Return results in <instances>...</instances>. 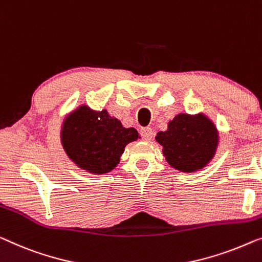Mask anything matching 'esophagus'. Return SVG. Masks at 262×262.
I'll use <instances>...</instances> for the list:
<instances>
[{"label":"esophagus","instance_id":"1","mask_svg":"<svg viewBox=\"0 0 262 262\" xmlns=\"http://www.w3.org/2000/svg\"><path fill=\"white\" fill-rule=\"evenodd\" d=\"M141 136H142V139L144 140V141H150L151 138H153V130H151V128H149V127L142 128Z\"/></svg>","mask_w":262,"mask_h":262}]
</instances>
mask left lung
Segmentation results:
<instances>
[{"instance_id":"8db88e82","label":"left lung","mask_w":262,"mask_h":262,"mask_svg":"<svg viewBox=\"0 0 262 262\" xmlns=\"http://www.w3.org/2000/svg\"><path fill=\"white\" fill-rule=\"evenodd\" d=\"M156 142L169 166L182 173H194L208 165L216 153L219 132L212 120L204 114L180 113L159 132Z\"/></svg>"}]
</instances>
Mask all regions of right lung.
Here are the masks:
<instances>
[{"mask_svg":"<svg viewBox=\"0 0 262 262\" xmlns=\"http://www.w3.org/2000/svg\"><path fill=\"white\" fill-rule=\"evenodd\" d=\"M60 138L66 154L79 168L102 175L119 165L124 147L140 136L134 128H124L106 109L93 111L81 104L64 118Z\"/></svg>","mask_w":262,"mask_h":262,"instance_id":"add662e5","label":"right lung"}]
</instances>
